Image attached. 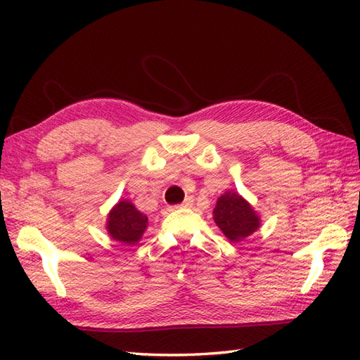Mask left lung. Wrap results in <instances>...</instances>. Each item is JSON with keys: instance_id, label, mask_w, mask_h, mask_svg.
Returning a JSON list of instances; mask_svg holds the SVG:
<instances>
[{"instance_id": "8db88e82", "label": "left lung", "mask_w": 360, "mask_h": 360, "mask_svg": "<svg viewBox=\"0 0 360 360\" xmlns=\"http://www.w3.org/2000/svg\"><path fill=\"white\" fill-rule=\"evenodd\" d=\"M148 218L129 201H120L108 217V232L114 240L137 243L147 229Z\"/></svg>"}]
</instances>
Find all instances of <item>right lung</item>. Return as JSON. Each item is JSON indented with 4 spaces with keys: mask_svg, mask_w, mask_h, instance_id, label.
Here are the masks:
<instances>
[{
    "mask_svg": "<svg viewBox=\"0 0 360 360\" xmlns=\"http://www.w3.org/2000/svg\"><path fill=\"white\" fill-rule=\"evenodd\" d=\"M213 219L223 233L232 241H240L259 227V218L248 201L235 192H226L218 198Z\"/></svg>",
    "mask_w": 360,
    "mask_h": 360,
    "instance_id": "1",
    "label": "right lung"
}]
</instances>
